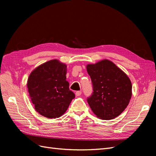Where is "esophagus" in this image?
<instances>
[{
    "instance_id": "obj_1",
    "label": "esophagus",
    "mask_w": 156,
    "mask_h": 156,
    "mask_svg": "<svg viewBox=\"0 0 156 156\" xmlns=\"http://www.w3.org/2000/svg\"><path fill=\"white\" fill-rule=\"evenodd\" d=\"M75 95H76L77 96H79L81 95V91H77L76 92H75Z\"/></svg>"
}]
</instances>
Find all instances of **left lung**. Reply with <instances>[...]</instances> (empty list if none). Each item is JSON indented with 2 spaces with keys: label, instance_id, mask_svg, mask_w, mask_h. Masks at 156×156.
<instances>
[{
  "label": "left lung",
  "instance_id": "left-lung-1",
  "mask_svg": "<svg viewBox=\"0 0 156 156\" xmlns=\"http://www.w3.org/2000/svg\"><path fill=\"white\" fill-rule=\"evenodd\" d=\"M87 69L93 86V93L87 101L93 112L103 120H111L119 116L131 98L132 85L129 77L106 59L88 64Z\"/></svg>",
  "mask_w": 156,
  "mask_h": 156
}]
</instances>
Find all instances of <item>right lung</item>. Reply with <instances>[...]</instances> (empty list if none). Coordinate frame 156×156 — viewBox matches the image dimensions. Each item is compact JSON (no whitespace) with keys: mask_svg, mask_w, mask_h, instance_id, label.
Segmentation results:
<instances>
[{"mask_svg":"<svg viewBox=\"0 0 156 156\" xmlns=\"http://www.w3.org/2000/svg\"><path fill=\"white\" fill-rule=\"evenodd\" d=\"M67 66L58 60L41 64L30 74L27 88L35 110L48 119H56L67 111L75 98L66 81Z\"/></svg>","mask_w":156,"mask_h":156,"instance_id":"add662e5","label":"right lung"}]
</instances>
